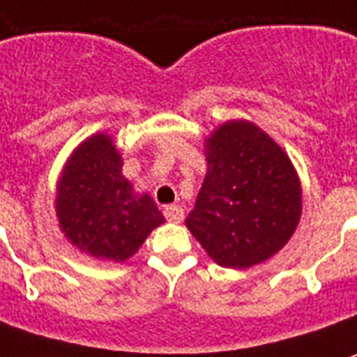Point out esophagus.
<instances>
[{"label":"esophagus","mask_w":357,"mask_h":357,"mask_svg":"<svg viewBox=\"0 0 357 357\" xmlns=\"http://www.w3.org/2000/svg\"><path fill=\"white\" fill-rule=\"evenodd\" d=\"M164 216H166V220L168 222H176V224H179V222L183 220L185 213H183V208H181L179 204H168V206H164Z\"/></svg>","instance_id":"34e87169"}]
</instances>
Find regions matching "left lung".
<instances>
[{
	"label": "left lung",
	"mask_w": 357,
	"mask_h": 357,
	"mask_svg": "<svg viewBox=\"0 0 357 357\" xmlns=\"http://www.w3.org/2000/svg\"><path fill=\"white\" fill-rule=\"evenodd\" d=\"M208 172L185 224L222 266L248 268L286 245L301 214L290 158L249 121H228L208 139Z\"/></svg>",
	"instance_id": "left-lung-1"
}]
</instances>
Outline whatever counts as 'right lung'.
I'll list each match as a JSON object with an SVG mask.
<instances>
[{
  "mask_svg": "<svg viewBox=\"0 0 357 357\" xmlns=\"http://www.w3.org/2000/svg\"><path fill=\"white\" fill-rule=\"evenodd\" d=\"M56 211L73 245L114 263L129 259L164 222L151 197L133 195L116 146L102 133L89 137L66 164Z\"/></svg>",
  "mask_w": 357,
  "mask_h": 357,
  "instance_id": "right-lung-1",
  "label": "right lung"
}]
</instances>
